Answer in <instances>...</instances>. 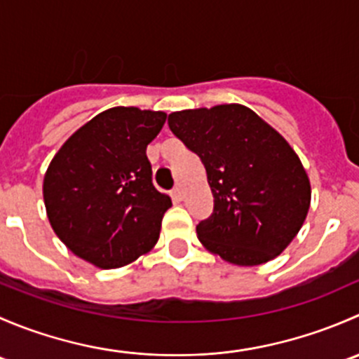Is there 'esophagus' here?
<instances>
[{"label": "esophagus", "mask_w": 359, "mask_h": 359, "mask_svg": "<svg viewBox=\"0 0 359 359\" xmlns=\"http://www.w3.org/2000/svg\"><path fill=\"white\" fill-rule=\"evenodd\" d=\"M170 196H172V200H173V201L179 203V201H182L184 193H182V189H180V187H173L172 193H170Z\"/></svg>", "instance_id": "1"}]
</instances>
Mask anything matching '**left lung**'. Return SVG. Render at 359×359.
I'll use <instances>...</instances> for the list:
<instances>
[{
  "label": "left lung",
  "instance_id": "obj_1",
  "mask_svg": "<svg viewBox=\"0 0 359 359\" xmlns=\"http://www.w3.org/2000/svg\"><path fill=\"white\" fill-rule=\"evenodd\" d=\"M168 126L205 165L213 212L196 226L208 252L236 266L280 255L302 227L311 184L290 144L241 104L177 111Z\"/></svg>",
  "mask_w": 359,
  "mask_h": 359
}]
</instances>
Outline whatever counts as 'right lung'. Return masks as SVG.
<instances>
[{
    "instance_id": "add662e5",
    "label": "right lung",
    "mask_w": 359,
    "mask_h": 359,
    "mask_svg": "<svg viewBox=\"0 0 359 359\" xmlns=\"http://www.w3.org/2000/svg\"><path fill=\"white\" fill-rule=\"evenodd\" d=\"M165 119L161 111L111 107L76 130L50 161L46 215L79 259L116 269L156 245L172 200L153 186L146 149Z\"/></svg>"
}]
</instances>
